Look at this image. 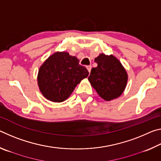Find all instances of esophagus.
Returning a JSON list of instances; mask_svg holds the SVG:
<instances>
[{
    "label": "esophagus",
    "mask_w": 161,
    "mask_h": 161,
    "mask_svg": "<svg viewBox=\"0 0 161 161\" xmlns=\"http://www.w3.org/2000/svg\"><path fill=\"white\" fill-rule=\"evenodd\" d=\"M86 69H87V70H88V72L90 73V72H91V69H92V66L91 65H89V66H86Z\"/></svg>",
    "instance_id": "34e87169"
}]
</instances>
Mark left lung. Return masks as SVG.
Segmentation results:
<instances>
[{
    "mask_svg": "<svg viewBox=\"0 0 161 161\" xmlns=\"http://www.w3.org/2000/svg\"><path fill=\"white\" fill-rule=\"evenodd\" d=\"M97 63L93 67L88 80L92 87L103 100L109 102L123 94L128 81V74L123 65L112 54H100L94 59Z\"/></svg>",
    "mask_w": 161,
    "mask_h": 161,
    "instance_id": "left-lung-1",
    "label": "left lung"
}]
</instances>
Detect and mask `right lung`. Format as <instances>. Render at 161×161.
<instances>
[{"label": "right lung", "mask_w": 161, "mask_h": 161, "mask_svg": "<svg viewBox=\"0 0 161 161\" xmlns=\"http://www.w3.org/2000/svg\"><path fill=\"white\" fill-rule=\"evenodd\" d=\"M79 59L67 52H55L40 66L37 84L42 94L53 102L67 99L76 86L86 78L89 72Z\"/></svg>", "instance_id": "1"}]
</instances>
